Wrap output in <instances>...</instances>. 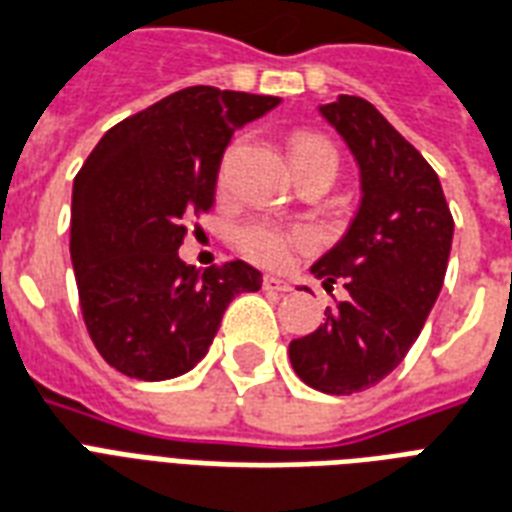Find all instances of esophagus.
Segmentation results:
<instances>
[{"label":"esophagus","instance_id":"1","mask_svg":"<svg viewBox=\"0 0 512 512\" xmlns=\"http://www.w3.org/2000/svg\"><path fill=\"white\" fill-rule=\"evenodd\" d=\"M261 286H264V291H278V294H286V291H291V283L283 278H278V275H264Z\"/></svg>","mask_w":512,"mask_h":512}]
</instances>
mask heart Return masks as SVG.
I'll use <instances>...</instances> for the list:
<instances>
[{"instance_id": "b5f03b06", "label": "heart", "mask_w": 512, "mask_h": 512, "mask_svg": "<svg viewBox=\"0 0 512 512\" xmlns=\"http://www.w3.org/2000/svg\"><path fill=\"white\" fill-rule=\"evenodd\" d=\"M288 156L291 164H305V161H318L326 167L337 169V151L332 142L318 137V134L297 132L288 140ZM237 251L245 253L248 259L264 267H283L299 253L310 251L315 245L313 232L305 226H272L264 221H248L234 234Z\"/></svg>"}]
</instances>
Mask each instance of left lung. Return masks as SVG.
<instances>
[{
	"label": "left lung",
	"instance_id": "8db88e82",
	"mask_svg": "<svg viewBox=\"0 0 512 512\" xmlns=\"http://www.w3.org/2000/svg\"><path fill=\"white\" fill-rule=\"evenodd\" d=\"M359 164V213L332 251L315 261L326 288L348 299L315 332L291 340L299 378L324 394L375 386L405 359L445 280L453 215L429 161L361 96L318 107Z\"/></svg>",
	"mask_w": 512,
	"mask_h": 512
}]
</instances>
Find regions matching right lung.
Here are the masks:
<instances>
[{
  "instance_id": "add662e5",
  "label": "right lung",
  "mask_w": 512,
  "mask_h": 512,
  "mask_svg": "<svg viewBox=\"0 0 512 512\" xmlns=\"http://www.w3.org/2000/svg\"><path fill=\"white\" fill-rule=\"evenodd\" d=\"M278 96L191 86L129 115L96 142L72 186L69 253L83 321L102 359L137 380H169L205 359L224 310L261 272L178 256L191 215L215 199L232 134Z\"/></svg>"
}]
</instances>
